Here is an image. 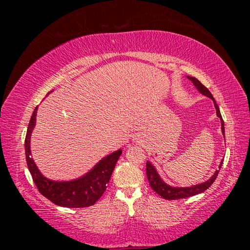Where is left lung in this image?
<instances>
[{"label": "left lung", "mask_w": 250, "mask_h": 250, "mask_svg": "<svg viewBox=\"0 0 250 250\" xmlns=\"http://www.w3.org/2000/svg\"><path fill=\"white\" fill-rule=\"evenodd\" d=\"M188 78L189 80H192L193 83L195 84L196 88L198 89V91H201L203 95H205L206 97H208L211 100L214 101V105L216 108V113L217 116L221 118V122H222V131L223 134H225V129H224V121L223 118L221 115V111H219L218 104L215 101L214 97L211 96V94L209 92V90L203 84L200 80L196 79L195 77H191V76H188ZM223 162L219 166V168L222 167ZM219 170H217L215 172V174L210 177L208 181H206L205 183L198 184V185H194L192 188H172V186L167 185L164 182L160 179V176L158 173H156L154 167L152 166L150 162L146 163V177L149 180V184L151 186V188L153 189L155 193H158L161 197L166 198V200H180V198H186V197H191L196 195V194L203 193L204 191H206L209 186L214 183V181L216 180V177L218 175Z\"/></svg>", "instance_id": "left-lung-1"}]
</instances>
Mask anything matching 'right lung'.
I'll return each mask as SVG.
<instances>
[{
	"instance_id": "add662e5",
	"label": "right lung",
	"mask_w": 250,
	"mask_h": 250,
	"mask_svg": "<svg viewBox=\"0 0 250 250\" xmlns=\"http://www.w3.org/2000/svg\"><path fill=\"white\" fill-rule=\"evenodd\" d=\"M36 112L37 107L34 109L27 126L26 137H25V156H26L28 170L31 172L37 189L42 195L58 206L82 208V207L94 205L104 193L122 150H118L115 153L105 156L88 174L80 177L79 180L71 182L50 181L41 174L31 158L29 140H31L32 130L35 126Z\"/></svg>"
}]
</instances>
